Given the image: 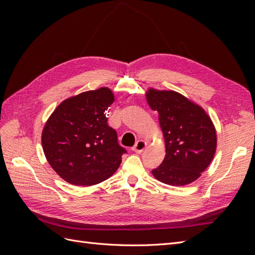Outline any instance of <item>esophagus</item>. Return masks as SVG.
Here are the masks:
<instances>
[{"label":"esophagus","mask_w":255,"mask_h":255,"mask_svg":"<svg viewBox=\"0 0 255 255\" xmlns=\"http://www.w3.org/2000/svg\"><path fill=\"white\" fill-rule=\"evenodd\" d=\"M145 146H146V142L144 140L140 139V140H138L135 143V145L133 146V151L136 153H141L145 149Z\"/></svg>","instance_id":"34e87169"}]
</instances>
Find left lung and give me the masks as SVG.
<instances>
[{"instance_id": "8db88e82", "label": "left lung", "mask_w": 255, "mask_h": 255, "mask_svg": "<svg viewBox=\"0 0 255 255\" xmlns=\"http://www.w3.org/2000/svg\"><path fill=\"white\" fill-rule=\"evenodd\" d=\"M146 101L158 113L166 156L152 173L160 182L183 186L196 181L211 164L216 151V130L201 107L175 91L149 89Z\"/></svg>"}]
</instances>
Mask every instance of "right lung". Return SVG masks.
<instances>
[{"instance_id":"obj_1","label":"right lung","mask_w":255,"mask_h":255,"mask_svg":"<svg viewBox=\"0 0 255 255\" xmlns=\"http://www.w3.org/2000/svg\"><path fill=\"white\" fill-rule=\"evenodd\" d=\"M113 102L109 88L83 92L61 102L45 123L44 155L68 183L90 186L109 179L119 168L127 150L104 114Z\"/></svg>"}]
</instances>
